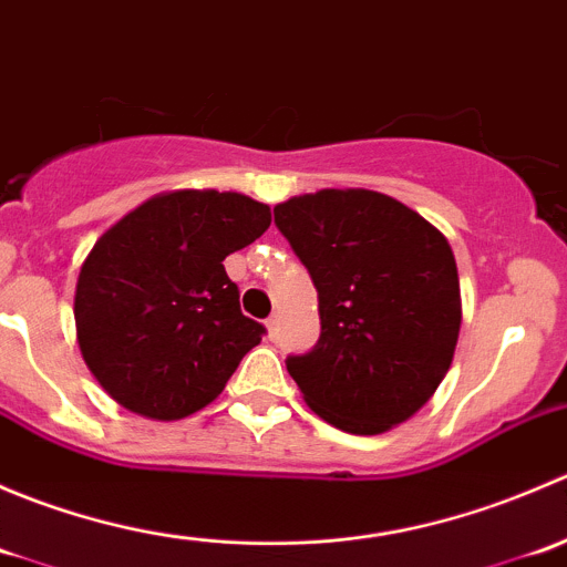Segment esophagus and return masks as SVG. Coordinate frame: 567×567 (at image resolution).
Returning a JSON list of instances; mask_svg holds the SVG:
<instances>
[{
    "label": "esophagus",
    "instance_id": "esophagus-1",
    "mask_svg": "<svg viewBox=\"0 0 567 567\" xmlns=\"http://www.w3.org/2000/svg\"><path fill=\"white\" fill-rule=\"evenodd\" d=\"M266 331H268V337H274V334H277V316L266 320Z\"/></svg>",
    "mask_w": 567,
    "mask_h": 567
}]
</instances>
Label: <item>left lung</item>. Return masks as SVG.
Wrapping results in <instances>:
<instances>
[{
	"label": "left lung",
	"instance_id": "obj_1",
	"mask_svg": "<svg viewBox=\"0 0 567 567\" xmlns=\"http://www.w3.org/2000/svg\"><path fill=\"white\" fill-rule=\"evenodd\" d=\"M318 290L320 340L288 373L329 425L375 436L411 420L453 364L455 255L439 227L390 194L320 188L274 205Z\"/></svg>",
	"mask_w": 567,
	"mask_h": 567
}]
</instances>
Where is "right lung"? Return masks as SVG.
<instances>
[{
	"instance_id": "1",
	"label": "right lung",
	"mask_w": 567,
	"mask_h": 567,
	"mask_svg": "<svg viewBox=\"0 0 567 567\" xmlns=\"http://www.w3.org/2000/svg\"><path fill=\"white\" fill-rule=\"evenodd\" d=\"M268 225L271 208L247 194L177 188L95 241L73 318L84 364L114 403L173 422L219 398L266 331L241 312L221 262Z\"/></svg>"
}]
</instances>
